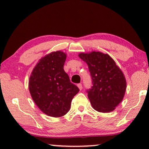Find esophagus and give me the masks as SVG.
Instances as JSON below:
<instances>
[{"label": "esophagus", "instance_id": "esophagus-1", "mask_svg": "<svg viewBox=\"0 0 149 149\" xmlns=\"http://www.w3.org/2000/svg\"><path fill=\"white\" fill-rule=\"evenodd\" d=\"M77 86H78L79 89H80V90H81V89H82L83 86H82V84H81V83H79V84H77Z\"/></svg>", "mask_w": 149, "mask_h": 149}]
</instances>
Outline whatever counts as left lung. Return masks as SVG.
I'll return each mask as SVG.
<instances>
[{
  "label": "left lung",
  "mask_w": 149,
  "mask_h": 149,
  "mask_svg": "<svg viewBox=\"0 0 149 149\" xmlns=\"http://www.w3.org/2000/svg\"><path fill=\"white\" fill-rule=\"evenodd\" d=\"M79 58L87 63L92 81L87 95L95 111L109 113L123 100L126 80L121 69L109 55L101 52L81 53Z\"/></svg>",
  "instance_id": "obj_1"
}]
</instances>
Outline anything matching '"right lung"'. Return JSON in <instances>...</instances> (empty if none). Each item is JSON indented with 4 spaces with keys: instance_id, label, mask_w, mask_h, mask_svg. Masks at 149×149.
Returning a JSON list of instances; mask_svg holds the SVG:
<instances>
[{
    "instance_id": "obj_1",
    "label": "right lung",
    "mask_w": 149,
    "mask_h": 149,
    "mask_svg": "<svg viewBox=\"0 0 149 149\" xmlns=\"http://www.w3.org/2000/svg\"><path fill=\"white\" fill-rule=\"evenodd\" d=\"M66 54L52 52L39 60L29 79L32 98L42 113L60 117L70 109L71 101L79 91L64 70Z\"/></svg>"
}]
</instances>
